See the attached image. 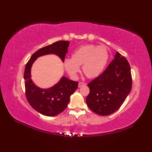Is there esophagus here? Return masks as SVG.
<instances>
[{"label": "esophagus", "mask_w": 152, "mask_h": 152, "mask_svg": "<svg viewBox=\"0 0 152 152\" xmlns=\"http://www.w3.org/2000/svg\"><path fill=\"white\" fill-rule=\"evenodd\" d=\"M86 84L84 83V82H80L79 83V85H78V86H79V87H82V86H86Z\"/></svg>", "instance_id": "34e87169"}]
</instances>
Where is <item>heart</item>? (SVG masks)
Returning <instances> with one entry per match:
<instances>
[{
    "label": "heart",
    "mask_w": 152,
    "mask_h": 152,
    "mask_svg": "<svg viewBox=\"0 0 152 152\" xmlns=\"http://www.w3.org/2000/svg\"><path fill=\"white\" fill-rule=\"evenodd\" d=\"M109 54L107 49L102 45L86 44L73 52L72 58H66L63 64L66 72L75 77L82 65V70L91 79L98 77L107 65Z\"/></svg>",
    "instance_id": "obj_1"
}]
</instances>
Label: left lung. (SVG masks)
<instances>
[{
	"instance_id": "1",
	"label": "left lung",
	"mask_w": 152,
	"mask_h": 152,
	"mask_svg": "<svg viewBox=\"0 0 152 152\" xmlns=\"http://www.w3.org/2000/svg\"><path fill=\"white\" fill-rule=\"evenodd\" d=\"M87 86L90 92L86 102L92 111L102 116L114 113L121 107L132 88L129 63L117 52L102 74Z\"/></svg>"
}]
</instances>
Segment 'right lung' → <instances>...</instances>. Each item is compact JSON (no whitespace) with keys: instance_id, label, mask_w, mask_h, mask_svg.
<instances>
[{"instance_id":"obj_1","label":"right lung","mask_w":152,"mask_h":152,"mask_svg":"<svg viewBox=\"0 0 152 152\" xmlns=\"http://www.w3.org/2000/svg\"><path fill=\"white\" fill-rule=\"evenodd\" d=\"M69 44V41L60 40L41 48L31 55L26 65L24 80L26 99L32 108L44 115L53 117L63 112L79 83L62 77L56 84L50 88H40L31 79V66L37 58L49 54L57 55L63 62Z\"/></svg>"}]
</instances>
